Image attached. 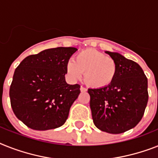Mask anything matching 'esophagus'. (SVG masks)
I'll list each match as a JSON object with an SVG mask.
<instances>
[{"label": "esophagus", "mask_w": 158, "mask_h": 158, "mask_svg": "<svg viewBox=\"0 0 158 158\" xmlns=\"http://www.w3.org/2000/svg\"><path fill=\"white\" fill-rule=\"evenodd\" d=\"M80 89L81 92H85V91H87V89H85V87H83V86H81Z\"/></svg>", "instance_id": "obj_1"}]
</instances>
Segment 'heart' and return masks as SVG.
Instances as JSON below:
<instances>
[{
    "label": "heart",
    "instance_id": "b5f03b06",
    "mask_svg": "<svg viewBox=\"0 0 158 158\" xmlns=\"http://www.w3.org/2000/svg\"><path fill=\"white\" fill-rule=\"evenodd\" d=\"M117 70L118 65L114 59L95 49L81 51L74 60H69L66 64V71L71 79L77 80L84 73L85 83L96 89L111 84Z\"/></svg>",
    "mask_w": 158,
    "mask_h": 158
}]
</instances>
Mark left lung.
I'll return each mask as SVG.
<instances>
[{
  "instance_id": "left-lung-1",
  "label": "left lung",
  "mask_w": 158,
  "mask_h": 158,
  "mask_svg": "<svg viewBox=\"0 0 158 158\" xmlns=\"http://www.w3.org/2000/svg\"><path fill=\"white\" fill-rule=\"evenodd\" d=\"M116 61V76L107 86L89 89L94 123L101 131L123 133L141 120L148 103V79L140 65L117 52H106Z\"/></svg>"
}]
</instances>
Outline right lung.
Instances as JSON below:
<instances>
[{"label":"right lung","mask_w":158,"mask_h":158,"mask_svg":"<svg viewBox=\"0 0 158 158\" xmlns=\"http://www.w3.org/2000/svg\"><path fill=\"white\" fill-rule=\"evenodd\" d=\"M76 48H50L23 60L14 71L10 103L27 127L45 131L60 127L80 94V85L65 81L66 64Z\"/></svg>","instance_id":"1"}]
</instances>
